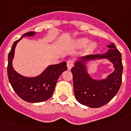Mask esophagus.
Returning <instances> with one entry per match:
<instances>
[{
  "instance_id": "esophagus-1",
  "label": "esophagus",
  "mask_w": 131,
  "mask_h": 131,
  "mask_svg": "<svg viewBox=\"0 0 131 131\" xmlns=\"http://www.w3.org/2000/svg\"><path fill=\"white\" fill-rule=\"evenodd\" d=\"M73 66V62L72 60H68L67 61V67H68V69L70 70Z\"/></svg>"
}]
</instances>
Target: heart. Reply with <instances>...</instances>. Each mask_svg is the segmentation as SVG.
Here are the masks:
<instances>
[{"instance_id":"b5f03b06","label":"heart","mask_w":131,"mask_h":131,"mask_svg":"<svg viewBox=\"0 0 131 131\" xmlns=\"http://www.w3.org/2000/svg\"><path fill=\"white\" fill-rule=\"evenodd\" d=\"M88 40L87 39H85V38H80V39H78L76 40V44L78 47H83L87 45L88 43ZM96 46L94 44H90L88 46V49L90 50V51H93V49H95Z\"/></svg>"}]
</instances>
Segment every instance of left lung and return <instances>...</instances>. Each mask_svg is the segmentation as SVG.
<instances>
[{
	"label": "left lung",
	"instance_id": "obj_1",
	"mask_svg": "<svg viewBox=\"0 0 131 131\" xmlns=\"http://www.w3.org/2000/svg\"><path fill=\"white\" fill-rule=\"evenodd\" d=\"M109 50L102 54L82 56L76 59L72 68L75 98L80 103L91 108L105 105L116 96L122 80V54L114 43L107 46ZM107 59L113 65L114 71L103 79H95L88 72L87 64L91 61Z\"/></svg>",
	"mask_w": 131,
	"mask_h": 131
}]
</instances>
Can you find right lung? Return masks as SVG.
Here are the masks:
<instances>
[{"mask_svg":"<svg viewBox=\"0 0 131 131\" xmlns=\"http://www.w3.org/2000/svg\"><path fill=\"white\" fill-rule=\"evenodd\" d=\"M35 35L36 33L33 31L24 34L21 38L13 43L8 54L7 75L9 83L15 93L28 103L43 102L51 98L59 77L68 69L66 62L63 61L59 64L48 66L43 72L36 77H25L15 71L12 66V61L17 43L23 37H32Z\"/></svg>","mask_w":131,"mask_h":131,"instance_id":"obj_1","label":"right lung"}]
</instances>
